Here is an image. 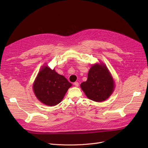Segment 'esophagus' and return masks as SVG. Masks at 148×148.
Returning <instances> with one entry per match:
<instances>
[{"mask_svg": "<svg viewBox=\"0 0 148 148\" xmlns=\"http://www.w3.org/2000/svg\"><path fill=\"white\" fill-rule=\"evenodd\" d=\"M74 84L75 85V86L76 87H78V86H79V82H75V83H74Z\"/></svg>", "mask_w": 148, "mask_h": 148, "instance_id": "esophagus-1", "label": "esophagus"}]
</instances>
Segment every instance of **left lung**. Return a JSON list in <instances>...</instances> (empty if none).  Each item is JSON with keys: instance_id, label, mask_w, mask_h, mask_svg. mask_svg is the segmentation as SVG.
Here are the masks:
<instances>
[{"instance_id": "left-lung-1", "label": "left lung", "mask_w": 148, "mask_h": 148, "mask_svg": "<svg viewBox=\"0 0 148 148\" xmlns=\"http://www.w3.org/2000/svg\"><path fill=\"white\" fill-rule=\"evenodd\" d=\"M80 87L89 99L102 102L112 95L114 82L104 64H95L90 68L87 80L82 83Z\"/></svg>"}]
</instances>
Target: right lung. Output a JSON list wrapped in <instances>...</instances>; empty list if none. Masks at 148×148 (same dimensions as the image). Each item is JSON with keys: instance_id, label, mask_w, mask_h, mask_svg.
Masks as SVG:
<instances>
[{"instance_id": "add662e5", "label": "right lung", "mask_w": 148, "mask_h": 148, "mask_svg": "<svg viewBox=\"0 0 148 148\" xmlns=\"http://www.w3.org/2000/svg\"><path fill=\"white\" fill-rule=\"evenodd\" d=\"M72 86L64 75L48 66H43L33 84L34 94L45 105L54 106L63 99L68 89Z\"/></svg>"}]
</instances>
